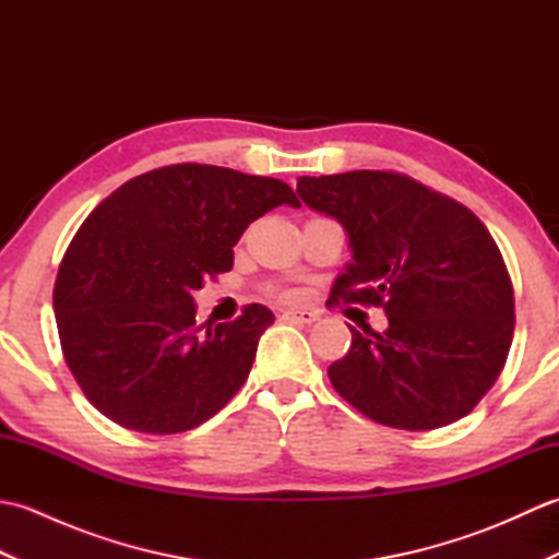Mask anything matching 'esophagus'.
Masks as SVG:
<instances>
[{
	"label": "esophagus",
	"mask_w": 559,
	"mask_h": 559,
	"mask_svg": "<svg viewBox=\"0 0 559 559\" xmlns=\"http://www.w3.org/2000/svg\"><path fill=\"white\" fill-rule=\"evenodd\" d=\"M283 319H288V322H295V324H312L317 322L319 314L312 310H288L283 312Z\"/></svg>",
	"instance_id": "esophagus-1"
}]
</instances>
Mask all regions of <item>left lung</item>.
<instances>
[{"label":"left lung","instance_id":"1","mask_svg":"<svg viewBox=\"0 0 559 559\" xmlns=\"http://www.w3.org/2000/svg\"><path fill=\"white\" fill-rule=\"evenodd\" d=\"M307 206L348 233L353 261L331 302L382 307L389 326H350L329 367L338 394L399 430H435L478 406L507 362L514 288L500 247L459 201L389 170L298 177Z\"/></svg>","mask_w":559,"mask_h":559}]
</instances>
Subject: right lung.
Segmentation results:
<instances>
[{"label":"right lung","instance_id":"right-lung-1","mask_svg":"<svg viewBox=\"0 0 559 559\" xmlns=\"http://www.w3.org/2000/svg\"><path fill=\"white\" fill-rule=\"evenodd\" d=\"M281 204L300 201L273 177L180 163L124 182L81 223L52 302L69 370L105 418L175 435L240 391L273 312L254 302L204 332L192 293L230 271L247 225Z\"/></svg>","mask_w":559,"mask_h":559}]
</instances>
